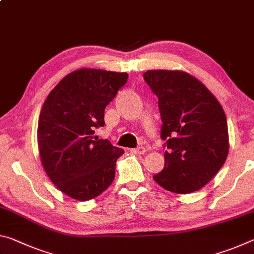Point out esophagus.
Wrapping results in <instances>:
<instances>
[{
    "label": "esophagus",
    "instance_id": "esophagus-1",
    "mask_svg": "<svg viewBox=\"0 0 254 254\" xmlns=\"http://www.w3.org/2000/svg\"><path fill=\"white\" fill-rule=\"evenodd\" d=\"M131 151H132L133 153L144 154V153H145V151H147V150H145V148H144V147H139V148H136V149H132Z\"/></svg>",
    "mask_w": 254,
    "mask_h": 254
}]
</instances>
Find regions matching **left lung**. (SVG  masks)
I'll use <instances>...</instances> for the list:
<instances>
[{
  "label": "left lung",
  "mask_w": 254,
  "mask_h": 254,
  "mask_svg": "<svg viewBox=\"0 0 254 254\" xmlns=\"http://www.w3.org/2000/svg\"><path fill=\"white\" fill-rule=\"evenodd\" d=\"M159 100L165 167L153 179L167 190L190 194L213 179L229 154L224 110L212 92L183 70L143 74Z\"/></svg>",
  "instance_id": "left-lung-1"
}]
</instances>
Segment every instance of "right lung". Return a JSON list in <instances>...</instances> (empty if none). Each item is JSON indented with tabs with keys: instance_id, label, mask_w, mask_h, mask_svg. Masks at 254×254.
<instances>
[{
	"instance_id": "1",
	"label": "right lung",
	"mask_w": 254,
	"mask_h": 254,
	"mask_svg": "<svg viewBox=\"0 0 254 254\" xmlns=\"http://www.w3.org/2000/svg\"><path fill=\"white\" fill-rule=\"evenodd\" d=\"M127 78V72L81 68L64 77L42 105L40 161L55 186L72 199L95 198L114 180L124 151L94 133L105 124V107Z\"/></svg>"
}]
</instances>
